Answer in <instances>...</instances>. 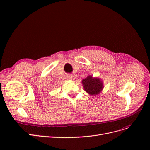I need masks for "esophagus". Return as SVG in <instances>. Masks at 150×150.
I'll return each mask as SVG.
<instances>
[{
	"label": "esophagus",
	"instance_id": "obj_1",
	"mask_svg": "<svg viewBox=\"0 0 150 150\" xmlns=\"http://www.w3.org/2000/svg\"><path fill=\"white\" fill-rule=\"evenodd\" d=\"M72 77H73V76H72V74H70L67 75V78L69 79H72Z\"/></svg>",
	"mask_w": 150,
	"mask_h": 150
}]
</instances>
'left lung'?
<instances>
[{"label":"left lung","instance_id":"1","mask_svg":"<svg viewBox=\"0 0 150 150\" xmlns=\"http://www.w3.org/2000/svg\"><path fill=\"white\" fill-rule=\"evenodd\" d=\"M84 90L91 95H96L100 93L103 88L102 81L98 78H93L89 76L82 81Z\"/></svg>","mask_w":150,"mask_h":150}]
</instances>
